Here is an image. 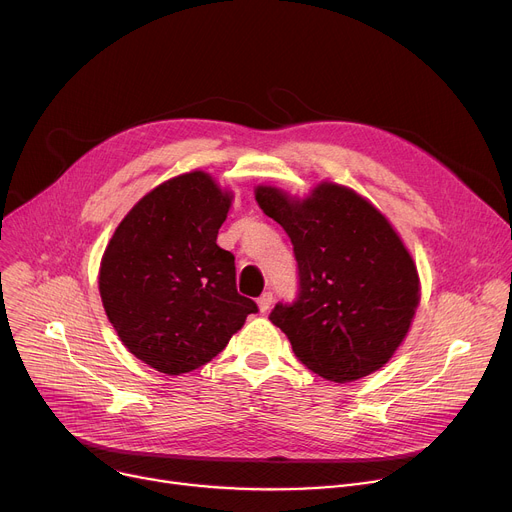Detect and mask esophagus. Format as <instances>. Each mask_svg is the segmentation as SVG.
<instances>
[{
    "mask_svg": "<svg viewBox=\"0 0 512 512\" xmlns=\"http://www.w3.org/2000/svg\"><path fill=\"white\" fill-rule=\"evenodd\" d=\"M271 302H274V294H271V292H265V294H261V296L257 298V306H259V311H261V313H267V311L271 309Z\"/></svg>",
    "mask_w": 512,
    "mask_h": 512,
    "instance_id": "obj_1",
    "label": "esophagus"
}]
</instances>
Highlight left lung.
Segmentation results:
<instances>
[{
  "instance_id": "obj_1",
  "label": "left lung",
  "mask_w": 512,
  "mask_h": 512,
  "mask_svg": "<svg viewBox=\"0 0 512 512\" xmlns=\"http://www.w3.org/2000/svg\"><path fill=\"white\" fill-rule=\"evenodd\" d=\"M259 208L290 236L298 294L269 321L319 377L350 383L379 370L410 331L420 302L412 255L356 191L321 183L306 199L257 187Z\"/></svg>"
}]
</instances>
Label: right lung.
Returning a JSON list of instances; mask_svg holds the SVG:
<instances>
[{"label": "right lung", "instance_id": "right-lung-1", "mask_svg": "<svg viewBox=\"0 0 512 512\" xmlns=\"http://www.w3.org/2000/svg\"><path fill=\"white\" fill-rule=\"evenodd\" d=\"M232 195L193 173L144 195L102 255L98 290L123 346L164 374L218 356L257 304L236 292L234 255L216 245Z\"/></svg>", "mask_w": 512, "mask_h": 512}]
</instances>
